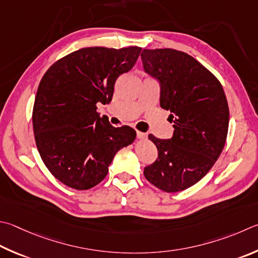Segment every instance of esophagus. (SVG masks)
<instances>
[{
  "instance_id": "obj_1",
  "label": "esophagus",
  "mask_w": 258,
  "mask_h": 258,
  "mask_svg": "<svg viewBox=\"0 0 258 258\" xmlns=\"http://www.w3.org/2000/svg\"><path fill=\"white\" fill-rule=\"evenodd\" d=\"M137 135H138V138L140 139V140H145L148 138V135H147V133H143V132H137Z\"/></svg>"
}]
</instances>
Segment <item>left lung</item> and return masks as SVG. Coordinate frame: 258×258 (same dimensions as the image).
<instances>
[{"mask_svg":"<svg viewBox=\"0 0 258 258\" xmlns=\"http://www.w3.org/2000/svg\"><path fill=\"white\" fill-rule=\"evenodd\" d=\"M144 72L160 84V106L170 110L171 139L150 134L158 159L144 168L152 185L184 190L208 174L226 143L229 107L221 83L190 55L171 48L143 49Z\"/></svg>","mask_w":258,"mask_h":258,"instance_id":"obj_1","label":"left lung"}]
</instances>
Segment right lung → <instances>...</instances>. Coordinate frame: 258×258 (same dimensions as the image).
<instances>
[{
  "label": "right lung",
  "mask_w": 258,
  "mask_h": 258,
  "mask_svg": "<svg viewBox=\"0 0 258 258\" xmlns=\"http://www.w3.org/2000/svg\"><path fill=\"white\" fill-rule=\"evenodd\" d=\"M142 48H81L47 70L36 93L32 126L45 166L71 188L95 187L108 174L119 149L137 138L130 126L114 127L97 113L109 104L120 74L134 67Z\"/></svg>",
  "instance_id": "obj_1"
}]
</instances>
